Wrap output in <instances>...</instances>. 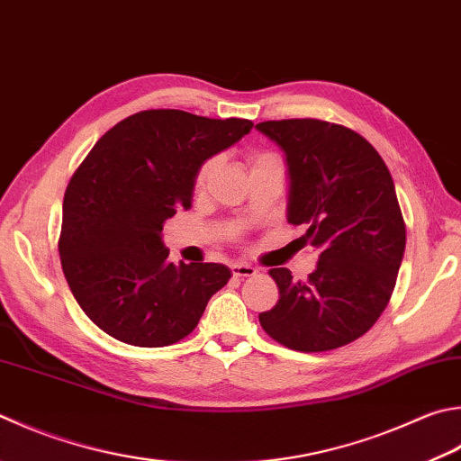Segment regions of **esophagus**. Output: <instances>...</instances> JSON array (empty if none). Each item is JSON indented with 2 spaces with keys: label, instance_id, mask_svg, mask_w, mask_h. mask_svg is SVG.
<instances>
[{
  "label": "esophagus",
  "instance_id": "1",
  "mask_svg": "<svg viewBox=\"0 0 461 461\" xmlns=\"http://www.w3.org/2000/svg\"><path fill=\"white\" fill-rule=\"evenodd\" d=\"M230 271H232L234 276H239V279H245V276L257 275V268L253 265H247V263H232Z\"/></svg>",
  "mask_w": 461,
  "mask_h": 461
}]
</instances>
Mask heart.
Instances as JSON below:
<instances>
[{
	"instance_id": "1",
	"label": "heart",
	"mask_w": 461,
	"mask_h": 461,
	"mask_svg": "<svg viewBox=\"0 0 461 461\" xmlns=\"http://www.w3.org/2000/svg\"><path fill=\"white\" fill-rule=\"evenodd\" d=\"M267 158H273V156L260 154V156H257V158H255V162H258V160H267ZM211 167H212V164H211V162H206V164H203V167H201V170H198V175H196V186H203V185H204V180H206V176H208V170H211Z\"/></svg>"
}]
</instances>
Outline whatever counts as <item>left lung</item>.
<instances>
[{
	"label": "left lung",
	"mask_w": 461,
	"mask_h": 461,
	"mask_svg": "<svg viewBox=\"0 0 461 461\" xmlns=\"http://www.w3.org/2000/svg\"><path fill=\"white\" fill-rule=\"evenodd\" d=\"M258 132L285 152L286 221L319 263L307 281L271 268L279 301L258 315L276 343L303 353L331 351L375 325L392 299L405 250V222L384 158L353 130L312 118L268 120Z\"/></svg>",
	"instance_id": "1"
}]
</instances>
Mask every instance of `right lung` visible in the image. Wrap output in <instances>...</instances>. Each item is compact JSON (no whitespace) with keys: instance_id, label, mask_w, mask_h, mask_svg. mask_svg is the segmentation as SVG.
<instances>
[{"instance_id":"obj_1","label":"right lung","mask_w":461,"mask_h":461,"mask_svg":"<svg viewBox=\"0 0 461 461\" xmlns=\"http://www.w3.org/2000/svg\"><path fill=\"white\" fill-rule=\"evenodd\" d=\"M242 118L144 110L110 128L64 194L59 258L77 305L104 333L167 347L194 331L230 279L219 263H168L162 227L188 211L198 170L250 132Z\"/></svg>"}]
</instances>
